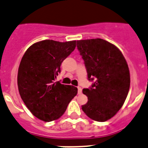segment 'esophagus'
<instances>
[{"mask_svg": "<svg viewBox=\"0 0 148 148\" xmlns=\"http://www.w3.org/2000/svg\"><path fill=\"white\" fill-rule=\"evenodd\" d=\"M78 94H81L82 93V89L81 86H78Z\"/></svg>", "mask_w": 148, "mask_h": 148, "instance_id": "obj_1", "label": "esophagus"}]
</instances>
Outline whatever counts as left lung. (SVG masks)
I'll use <instances>...</instances> for the list:
<instances>
[{"label": "left lung", "mask_w": 148, "mask_h": 148, "mask_svg": "<svg viewBox=\"0 0 148 148\" xmlns=\"http://www.w3.org/2000/svg\"><path fill=\"white\" fill-rule=\"evenodd\" d=\"M87 71L88 79L95 80L89 89H84L88 97L82 110L89 118L105 122L123 106L130 88V72L126 60L114 45L102 39L77 41Z\"/></svg>", "instance_id": "left-lung-1"}]
</instances>
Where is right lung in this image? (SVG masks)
I'll return each mask as SVG.
<instances>
[{
	"instance_id": "right-lung-1",
	"label": "right lung",
	"mask_w": 148,
	"mask_h": 148,
	"mask_svg": "<svg viewBox=\"0 0 148 148\" xmlns=\"http://www.w3.org/2000/svg\"><path fill=\"white\" fill-rule=\"evenodd\" d=\"M75 43L42 40L30 46L22 58L17 73L19 92L32 114L42 121L61 117L78 93L77 87L55 82L62 62L75 50Z\"/></svg>"
}]
</instances>
